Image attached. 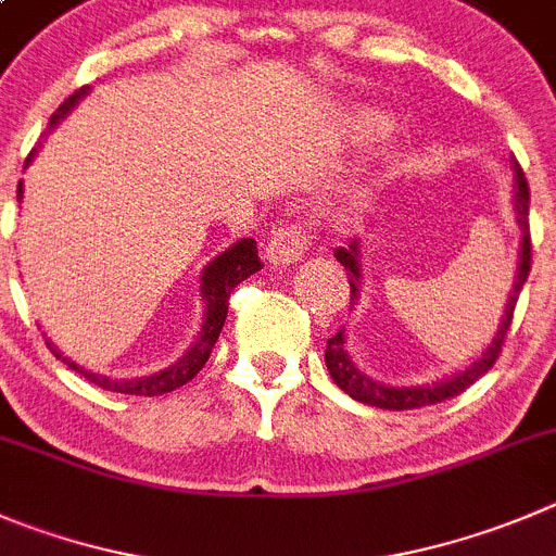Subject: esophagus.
I'll return each instance as SVG.
<instances>
[{"instance_id": "34e87169", "label": "esophagus", "mask_w": 556, "mask_h": 556, "mask_svg": "<svg viewBox=\"0 0 556 556\" xmlns=\"http://www.w3.org/2000/svg\"><path fill=\"white\" fill-rule=\"evenodd\" d=\"M309 243H313V230L307 225L274 227L271 238L266 241V261L271 266H288L307 252Z\"/></svg>"}]
</instances>
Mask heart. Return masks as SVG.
<instances>
[{"mask_svg": "<svg viewBox=\"0 0 556 556\" xmlns=\"http://www.w3.org/2000/svg\"><path fill=\"white\" fill-rule=\"evenodd\" d=\"M387 128V121H383L381 114H370L365 123H362V134H381Z\"/></svg>", "mask_w": 556, "mask_h": 556, "instance_id": "b5f03b06", "label": "heart"}]
</instances>
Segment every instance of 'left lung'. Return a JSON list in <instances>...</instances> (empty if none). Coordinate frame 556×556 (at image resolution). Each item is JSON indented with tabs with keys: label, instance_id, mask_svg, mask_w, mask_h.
I'll list each match as a JSON object with an SVG mask.
<instances>
[{
	"label": "left lung",
	"instance_id": "obj_1",
	"mask_svg": "<svg viewBox=\"0 0 556 556\" xmlns=\"http://www.w3.org/2000/svg\"><path fill=\"white\" fill-rule=\"evenodd\" d=\"M513 169H516V219L521 225V254H518V274L516 282H513L510 299H507L505 318H502L500 331H496L494 342L489 345V351L475 362V365L466 367L458 376L447 378L442 383H430V387H383V383L372 381L370 376L359 370V367L351 362L349 351L342 349L345 345V337H342V329L337 334H331L326 340V367H329V376L334 378L337 387L351 395L354 401L367 403V406L387 408V412H412V408L422 406H435V403L450 401V397L460 395L477 378H482L491 367L496 365L502 354V345L507 340V331H510L513 313H516L518 293H521L523 282L529 277V268H532V238H529V184L523 178V169L516 159H513ZM334 257L340 261V266L349 274L351 285V299L359 295L362 288V263H359V243L351 241L349 247H340L334 252Z\"/></svg>",
	"mask_w": 556,
	"mask_h": 556
}]
</instances>
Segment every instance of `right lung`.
<instances>
[{"label":"right lung","mask_w":556,"mask_h":556,"mask_svg":"<svg viewBox=\"0 0 556 556\" xmlns=\"http://www.w3.org/2000/svg\"><path fill=\"white\" fill-rule=\"evenodd\" d=\"M81 96H87V87H79L74 96H67L65 101L60 103V109L51 114V126H56V121L65 117V114L76 106V101H79ZM29 159H33V153H29ZM18 200H21V184H18ZM261 268L263 263L261 257H257V243H254L252 238L238 241L236 247L227 249L225 254H219V257L205 268V274H202V299H205L207 309H205V320H202L200 337H197V342L191 345L189 354H186L184 359L175 362V365L167 367V370L155 372V376L134 378V381H109L106 376H98V372H87L81 370V367H76L74 362L65 359V356H62L51 342H46V345H49V351L56 356V359L65 362L67 367H74L76 372H81V376H85L90 383H96V387L112 389V392H121V395H142V397L164 395V392H173V389L189 383L191 378L205 367L207 356H211L216 340H219L222 326H225L230 293L236 290L238 282H243V279L252 277V274L261 271Z\"/></svg>","instance_id":"add662e5"}]
</instances>
